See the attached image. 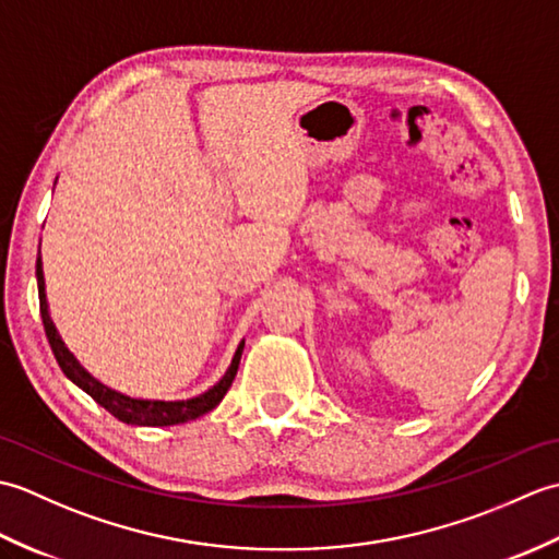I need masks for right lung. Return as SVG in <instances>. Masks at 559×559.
Masks as SVG:
<instances>
[{
  "label": "right lung",
  "mask_w": 559,
  "mask_h": 559,
  "mask_svg": "<svg viewBox=\"0 0 559 559\" xmlns=\"http://www.w3.org/2000/svg\"><path fill=\"white\" fill-rule=\"evenodd\" d=\"M35 276H38V298H40V317H43V326H45V336L50 341V348L55 353V358L62 367V372L74 382L76 386H81L86 394L100 403V406L112 413L117 420L129 423V425H148V427H165V425H177V423H187L194 420L199 415L209 413L211 408H216L218 403L223 401V396L228 394V389L233 384V379L237 374V367H240V358H242V348L245 343H240L237 348L233 365L228 367V372L221 379V382L209 389L206 394H201L197 399L189 401H139V399H127L117 391L98 384L83 367L74 360L62 338H59L57 329L52 324L50 314H47V300H45V278H43V261H40V252H38V261H35Z\"/></svg>",
  "instance_id": "obj_1"
}]
</instances>
